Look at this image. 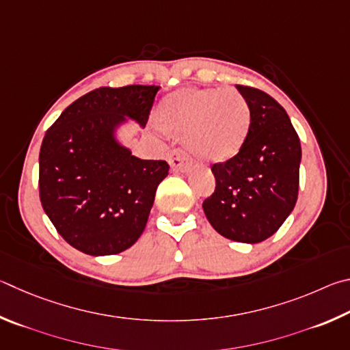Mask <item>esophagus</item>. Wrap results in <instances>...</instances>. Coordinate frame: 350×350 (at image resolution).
I'll list each match as a JSON object with an SVG mask.
<instances>
[{
	"mask_svg": "<svg viewBox=\"0 0 350 350\" xmlns=\"http://www.w3.org/2000/svg\"><path fill=\"white\" fill-rule=\"evenodd\" d=\"M169 163L172 165V169L176 172H186V170H189V167H191V164H192L186 153L180 149L172 152Z\"/></svg>",
	"mask_w": 350,
	"mask_h": 350,
	"instance_id": "34e87169",
	"label": "esophagus"
}]
</instances>
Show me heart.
<instances>
[{"label": "heart", "mask_w": 350, "mask_h": 350, "mask_svg": "<svg viewBox=\"0 0 350 350\" xmlns=\"http://www.w3.org/2000/svg\"><path fill=\"white\" fill-rule=\"evenodd\" d=\"M158 120L169 131L186 132V146L195 157L226 161L247 138L250 107L235 89L185 88L164 98Z\"/></svg>", "instance_id": "heart-1"}]
</instances>
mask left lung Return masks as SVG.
<instances>
[{
  "instance_id": "left-lung-1",
  "label": "left lung",
  "mask_w": 350,
  "mask_h": 350,
  "mask_svg": "<svg viewBox=\"0 0 350 350\" xmlns=\"http://www.w3.org/2000/svg\"><path fill=\"white\" fill-rule=\"evenodd\" d=\"M250 107V127L241 150L212 165L215 192L203 211L219 235L261 243L277 232L298 198L301 144L289 115L260 89L237 85Z\"/></svg>"
}]
</instances>
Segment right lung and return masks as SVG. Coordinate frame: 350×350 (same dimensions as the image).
Segmentation results:
<instances>
[{
	"label": "right lung",
	"mask_w": 350,
	"mask_h": 350,
	"mask_svg": "<svg viewBox=\"0 0 350 350\" xmlns=\"http://www.w3.org/2000/svg\"><path fill=\"white\" fill-rule=\"evenodd\" d=\"M159 85L100 88L73 101L53 122L40 150V200L55 229L92 256L115 255L146 228L163 159H141L120 143L127 120H149Z\"/></svg>",
	"instance_id": "add662e5"
}]
</instances>
